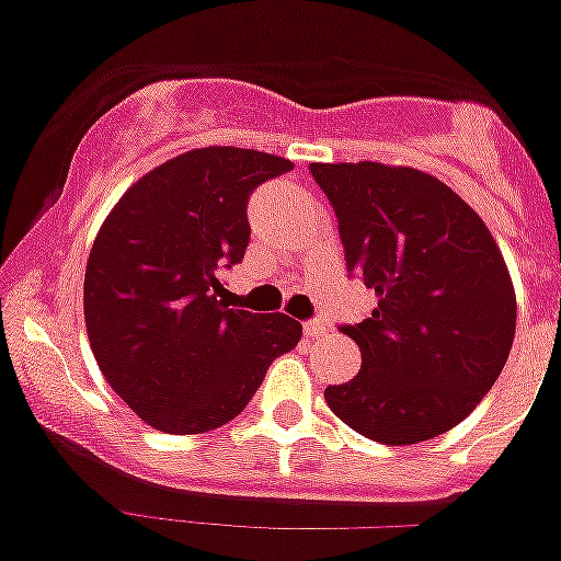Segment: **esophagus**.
I'll use <instances>...</instances> for the list:
<instances>
[{
	"label": "esophagus",
	"mask_w": 561,
	"mask_h": 561,
	"mask_svg": "<svg viewBox=\"0 0 561 561\" xmlns=\"http://www.w3.org/2000/svg\"><path fill=\"white\" fill-rule=\"evenodd\" d=\"M304 331H306V336H311V340H314V336H325V334H329V329H325L323 320H306Z\"/></svg>",
	"instance_id": "obj_1"
}]
</instances>
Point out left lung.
<instances>
[{"label":"left lung","instance_id":"1","mask_svg":"<svg viewBox=\"0 0 561 561\" xmlns=\"http://www.w3.org/2000/svg\"><path fill=\"white\" fill-rule=\"evenodd\" d=\"M340 225L345 266L376 291L362 323L340 325L362 368L325 401L351 430L404 447L447 433L503 370L517 297L492 232L453 187L415 168L311 162Z\"/></svg>","mask_w":561,"mask_h":561}]
</instances>
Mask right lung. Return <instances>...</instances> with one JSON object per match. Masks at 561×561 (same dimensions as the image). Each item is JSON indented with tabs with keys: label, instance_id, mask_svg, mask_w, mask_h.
<instances>
[{
	"label": "right lung",
	"instance_id": "1",
	"mask_svg": "<svg viewBox=\"0 0 561 561\" xmlns=\"http://www.w3.org/2000/svg\"><path fill=\"white\" fill-rule=\"evenodd\" d=\"M291 168L252 148H196L134 182L103 221L83 277L89 345L153 430L221 427L300 342L291 317L221 300V272L250 244V193Z\"/></svg>",
	"mask_w": 561,
	"mask_h": 561
}]
</instances>
